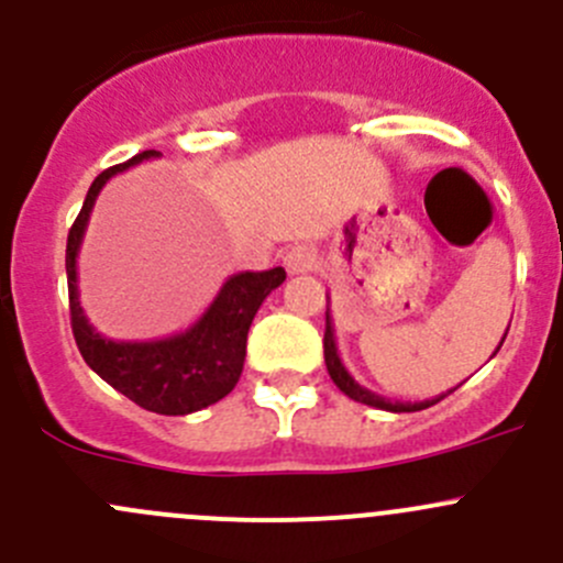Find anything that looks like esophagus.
<instances>
[{
	"mask_svg": "<svg viewBox=\"0 0 563 563\" xmlns=\"http://www.w3.org/2000/svg\"><path fill=\"white\" fill-rule=\"evenodd\" d=\"M283 261H286V269L291 272V275H308V272H313L318 266L316 250L308 247V245L291 247Z\"/></svg>",
	"mask_w": 563,
	"mask_h": 563,
	"instance_id": "34e87169",
	"label": "esophagus"
}]
</instances>
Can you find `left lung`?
<instances>
[{
	"instance_id": "left-lung-1",
	"label": "left lung",
	"mask_w": 563,
	"mask_h": 563,
	"mask_svg": "<svg viewBox=\"0 0 563 563\" xmlns=\"http://www.w3.org/2000/svg\"><path fill=\"white\" fill-rule=\"evenodd\" d=\"M329 299V297H327ZM509 332V329H507ZM507 332H504V338H507ZM504 343V340H501ZM501 349V345H498ZM323 362H327V371L329 376H332L334 387H338L343 395H349L351 400L356 402H365V406H373V408H382V411H391V413H408V411H422V408H430L435 406L439 400H444L446 395H439L433 397V400H419V402H402V400H389V397H382L376 395V391L365 389L360 382H354V376H351L349 371H345L343 360H340L338 354V343H334V327H332V316H329V308H327V332H323Z\"/></svg>"
}]
</instances>
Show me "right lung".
Listing matches in <instances>:
<instances>
[{
    "label": "right lung",
    "mask_w": 563,
    "mask_h": 563,
    "mask_svg": "<svg viewBox=\"0 0 563 563\" xmlns=\"http://www.w3.org/2000/svg\"><path fill=\"white\" fill-rule=\"evenodd\" d=\"M161 157L157 150L139 152L128 163L106 168L89 187L84 207L67 234V294H70L73 338L84 362L113 389L122 391L141 408L166 417H185L223 400L242 376L247 351V329L258 313L261 302L286 280V269L275 266L266 272H240L223 283L207 313L190 329L163 340H111L89 323L78 299V250L95 201L111 176L130 166Z\"/></svg>",
    "instance_id": "1"
}]
</instances>
